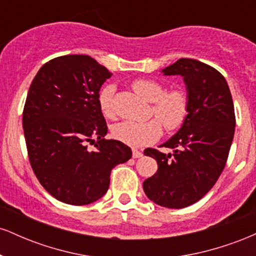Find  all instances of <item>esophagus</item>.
<instances>
[{
  "instance_id": "obj_1",
  "label": "esophagus",
  "mask_w": 256,
  "mask_h": 256,
  "mask_svg": "<svg viewBox=\"0 0 256 256\" xmlns=\"http://www.w3.org/2000/svg\"><path fill=\"white\" fill-rule=\"evenodd\" d=\"M132 156L134 158H142L143 156V152L137 150V149H132Z\"/></svg>"
}]
</instances>
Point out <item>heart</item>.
Segmentation results:
<instances>
[{"label": "heart", "instance_id": "obj_1", "mask_svg": "<svg viewBox=\"0 0 256 256\" xmlns=\"http://www.w3.org/2000/svg\"><path fill=\"white\" fill-rule=\"evenodd\" d=\"M132 88L140 98L152 102V113L160 120L167 131L178 130L184 124L189 113V98L183 90L166 91L165 86L160 82L152 79H137L132 83ZM114 94L116 86L113 84H108L100 91L98 95L100 108L108 118H113L116 116ZM158 120H124L113 126L112 134L116 140L124 144L144 146L156 142L160 138L162 128L160 121Z\"/></svg>", "mask_w": 256, "mask_h": 256}]
</instances>
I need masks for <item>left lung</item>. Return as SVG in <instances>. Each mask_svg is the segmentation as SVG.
<instances>
[{"instance_id": "left-lung-1", "label": "left lung", "mask_w": 256, "mask_h": 256, "mask_svg": "<svg viewBox=\"0 0 256 256\" xmlns=\"http://www.w3.org/2000/svg\"><path fill=\"white\" fill-rule=\"evenodd\" d=\"M164 76H182L189 113L177 134L156 149L144 150L158 162V171L143 183L150 201L167 208H184L210 192L224 170L234 140V108L225 78L213 67L194 58H179Z\"/></svg>"}]
</instances>
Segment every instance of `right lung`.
<instances>
[{"label": "right lung", "mask_w": 256, "mask_h": 256, "mask_svg": "<svg viewBox=\"0 0 256 256\" xmlns=\"http://www.w3.org/2000/svg\"><path fill=\"white\" fill-rule=\"evenodd\" d=\"M110 76L88 55H64L44 64L28 89L22 128L31 167L64 204L98 201L110 188L112 168L132 156L130 146L104 140L98 95ZM94 138L96 149L90 152L86 143Z\"/></svg>", "instance_id": "add662e5"}]
</instances>
